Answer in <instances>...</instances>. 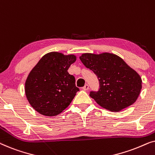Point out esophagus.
<instances>
[{"instance_id":"1","label":"esophagus","mask_w":155,"mask_h":155,"mask_svg":"<svg viewBox=\"0 0 155 155\" xmlns=\"http://www.w3.org/2000/svg\"><path fill=\"white\" fill-rule=\"evenodd\" d=\"M88 89H89V85L87 84H86L85 85H84L83 87H82V90H84V91H87V90H88Z\"/></svg>"}]
</instances>
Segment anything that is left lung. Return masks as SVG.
<instances>
[{"instance_id":"1","label":"left lung","mask_w":155,"mask_h":155,"mask_svg":"<svg viewBox=\"0 0 155 155\" xmlns=\"http://www.w3.org/2000/svg\"><path fill=\"white\" fill-rule=\"evenodd\" d=\"M80 61L93 71L99 82L98 91L90 96L101 107L119 111L135 103L142 88V80L119 56L109 53L84 54Z\"/></svg>"}]
</instances>
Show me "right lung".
<instances>
[{
    "label": "right lung",
    "instance_id": "right-lung-1",
    "mask_svg": "<svg viewBox=\"0 0 155 155\" xmlns=\"http://www.w3.org/2000/svg\"><path fill=\"white\" fill-rule=\"evenodd\" d=\"M76 61L74 55L51 52L44 55L29 73L25 94L31 107L46 116L61 113L70 105L79 88L68 72Z\"/></svg>",
    "mask_w": 155,
    "mask_h": 155
}]
</instances>
